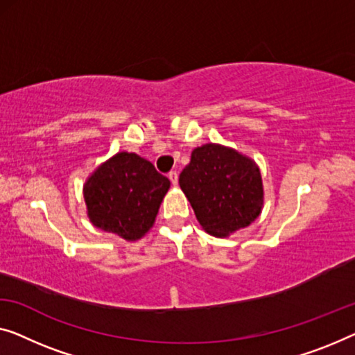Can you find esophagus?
<instances>
[{
  "label": "esophagus",
  "mask_w": 355,
  "mask_h": 355,
  "mask_svg": "<svg viewBox=\"0 0 355 355\" xmlns=\"http://www.w3.org/2000/svg\"><path fill=\"white\" fill-rule=\"evenodd\" d=\"M168 180H171L172 182V184H178V173L175 172V171H172V172H168Z\"/></svg>",
  "instance_id": "obj_1"
}]
</instances>
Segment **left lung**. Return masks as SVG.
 Returning a JSON list of instances; mask_svg holds the SVG:
<instances>
[{
  "label": "left lung",
  "instance_id": "left-lung-1",
  "mask_svg": "<svg viewBox=\"0 0 355 355\" xmlns=\"http://www.w3.org/2000/svg\"><path fill=\"white\" fill-rule=\"evenodd\" d=\"M178 182L200 226L215 237L245 228L261 214L260 168L232 148H196Z\"/></svg>",
  "mask_w": 355,
  "mask_h": 355
}]
</instances>
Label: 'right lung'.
Segmentation results:
<instances>
[{
  "label": "right lung",
  "instance_id": "add662e5",
  "mask_svg": "<svg viewBox=\"0 0 355 355\" xmlns=\"http://www.w3.org/2000/svg\"><path fill=\"white\" fill-rule=\"evenodd\" d=\"M168 188V178L150 161L135 153H118L84 184L89 220L100 230L137 241L155 223Z\"/></svg>",
  "mask_w": 355,
  "mask_h": 355
}]
</instances>
